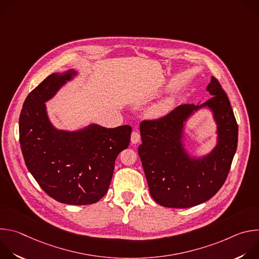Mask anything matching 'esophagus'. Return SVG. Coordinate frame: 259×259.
<instances>
[{
    "label": "esophagus",
    "instance_id": "1",
    "mask_svg": "<svg viewBox=\"0 0 259 259\" xmlns=\"http://www.w3.org/2000/svg\"><path fill=\"white\" fill-rule=\"evenodd\" d=\"M139 141H140V135H139V133L136 132V131H133L132 134H131V142L134 143V144H136V143H138Z\"/></svg>",
    "mask_w": 259,
    "mask_h": 259
}]
</instances>
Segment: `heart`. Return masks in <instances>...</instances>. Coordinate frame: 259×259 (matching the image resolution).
Here are the masks:
<instances>
[{
  "label": "heart",
  "instance_id": "b5f03b06",
  "mask_svg": "<svg viewBox=\"0 0 259 259\" xmlns=\"http://www.w3.org/2000/svg\"><path fill=\"white\" fill-rule=\"evenodd\" d=\"M173 107V101L170 98L163 99L155 104H153L149 109H147V115L151 118H161L167 115Z\"/></svg>",
  "mask_w": 259,
  "mask_h": 259
}]
</instances>
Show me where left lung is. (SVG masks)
I'll list each match as a JSON object with an SVG mask.
<instances>
[{"instance_id":"8db88e82","label":"left lung","mask_w":259,"mask_h":259,"mask_svg":"<svg viewBox=\"0 0 259 259\" xmlns=\"http://www.w3.org/2000/svg\"><path fill=\"white\" fill-rule=\"evenodd\" d=\"M204 103L183 104L166 117L140 124L138 155L152 198L168 208H189L211 199L224 186L238 144V124L228 95L211 77ZM208 109L217 125V142L207 154L195 156L186 147L189 119Z\"/></svg>"}]
</instances>
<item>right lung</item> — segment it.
Masks as SVG:
<instances>
[{
	"label": "right lung",
	"instance_id": "add662e5",
	"mask_svg": "<svg viewBox=\"0 0 259 259\" xmlns=\"http://www.w3.org/2000/svg\"><path fill=\"white\" fill-rule=\"evenodd\" d=\"M78 76L76 69L54 72L27 95L19 141L28 171L46 194L63 204L89 205L107 193L115 161L128 147L132 128L96 123L75 130L55 127L46 102Z\"/></svg>",
	"mask_w": 259,
	"mask_h": 259
}]
</instances>
